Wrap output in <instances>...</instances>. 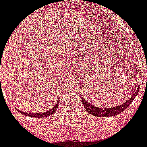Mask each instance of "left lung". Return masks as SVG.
<instances>
[{"mask_svg":"<svg viewBox=\"0 0 147 147\" xmlns=\"http://www.w3.org/2000/svg\"><path fill=\"white\" fill-rule=\"evenodd\" d=\"M139 89L140 86H138L133 96L129 98L128 100L124 102L123 104L120 105L114 106V107H100L96 105H93L91 104V102L86 101V100L84 99V98H82V103H83L84 105V107H85L86 110L88 113L92 114V115L98 117H113V116H116L117 115V114L121 113L122 112H123V111L130 105V103L133 102V100L135 99V98L136 97V96L138 95Z\"/></svg>","mask_w":147,"mask_h":147,"instance_id":"1","label":"left lung"}]
</instances>
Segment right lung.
I'll return each instance as SVG.
<instances>
[{"label": "right lung", "instance_id": "obj_1", "mask_svg": "<svg viewBox=\"0 0 147 147\" xmlns=\"http://www.w3.org/2000/svg\"><path fill=\"white\" fill-rule=\"evenodd\" d=\"M59 99L58 100L57 102L55 105L53 107V108H51L50 110L47 111V112H42V113H29V112H23L22 110H19L18 109V111L21 114H24L25 116H28V117H36V118H42V117H49V116L51 115L52 114H54V112H56V110L57 109L58 107H59Z\"/></svg>", "mask_w": 147, "mask_h": 147}]
</instances>
